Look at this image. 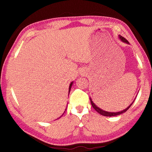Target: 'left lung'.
Returning <instances> with one entry per match:
<instances>
[{
    "instance_id": "8db88e82",
    "label": "left lung",
    "mask_w": 152,
    "mask_h": 152,
    "mask_svg": "<svg viewBox=\"0 0 152 152\" xmlns=\"http://www.w3.org/2000/svg\"><path fill=\"white\" fill-rule=\"evenodd\" d=\"M119 38L121 39V40L122 41V42H125V43H129V42L128 41L125 39V37H122L121 35H120L119 36ZM134 102V101H133ZM133 102H132V104H131L129 106L127 109H125V110H122V111H120V112H117V113H110V112H107V111H104V110H102V109H100V108H99L98 107L96 104H95L92 101V100H91V104H92V107L94 108V109L96 110V111L99 113H100V114L101 115H103V116H106V117H112V116H117V115H121V114H122V113H125V112H126L127 111V110L129 109L130 108V107L132 106V104L133 103Z\"/></svg>"
}]
</instances>
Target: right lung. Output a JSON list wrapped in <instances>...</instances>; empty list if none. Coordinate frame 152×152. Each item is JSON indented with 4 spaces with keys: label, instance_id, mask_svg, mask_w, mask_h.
Listing matches in <instances>:
<instances>
[{
    "label": "right lung",
    "instance_id": "1",
    "mask_svg": "<svg viewBox=\"0 0 152 152\" xmlns=\"http://www.w3.org/2000/svg\"><path fill=\"white\" fill-rule=\"evenodd\" d=\"M72 84H73V82H71L70 83V87H69V92H70V90H71V87H72Z\"/></svg>",
    "mask_w": 152,
    "mask_h": 152
}]
</instances>
